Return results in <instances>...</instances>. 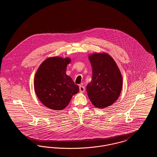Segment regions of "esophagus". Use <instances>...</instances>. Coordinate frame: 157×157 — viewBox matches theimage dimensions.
<instances>
[{
  "label": "esophagus",
  "instance_id": "esophagus-1",
  "mask_svg": "<svg viewBox=\"0 0 157 157\" xmlns=\"http://www.w3.org/2000/svg\"><path fill=\"white\" fill-rule=\"evenodd\" d=\"M79 90H80V92H81V93L84 92H85V87L83 86L82 85H80V86H79Z\"/></svg>",
  "mask_w": 157,
  "mask_h": 157
}]
</instances>
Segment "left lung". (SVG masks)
<instances>
[{"label":"left lung","instance_id":"8db88e82","mask_svg":"<svg viewBox=\"0 0 157 157\" xmlns=\"http://www.w3.org/2000/svg\"><path fill=\"white\" fill-rule=\"evenodd\" d=\"M92 69V81L86 86L90 101L95 106L104 108L113 104L119 97L122 78L112 57L106 53L89 56Z\"/></svg>","mask_w":157,"mask_h":157}]
</instances>
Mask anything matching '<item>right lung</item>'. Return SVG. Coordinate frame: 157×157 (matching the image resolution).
Returning <instances> with one entry per match:
<instances>
[{
  "label": "right lung",
  "mask_w": 157,
  "mask_h": 157,
  "mask_svg": "<svg viewBox=\"0 0 157 157\" xmlns=\"http://www.w3.org/2000/svg\"><path fill=\"white\" fill-rule=\"evenodd\" d=\"M69 58H48L39 66L35 76L34 88L39 99L48 108L62 110L69 103L79 86L66 74Z\"/></svg>",
  "instance_id": "right-lung-1"
}]
</instances>
